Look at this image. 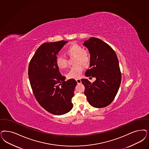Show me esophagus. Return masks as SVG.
Wrapping results in <instances>:
<instances>
[{"instance_id":"esophagus-1","label":"esophagus","mask_w":149,"mask_h":149,"mask_svg":"<svg viewBox=\"0 0 149 149\" xmlns=\"http://www.w3.org/2000/svg\"><path fill=\"white\" fill-rule=\"evenodd\" d=\"M76 81H77V84H81V80L80 79H77Z\"/></svg>"}]
</instances>
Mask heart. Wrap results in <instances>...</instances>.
<instances>
[{"label":"heart","mask_w":149,"mask_h":149,"mask_svg":"<svg viewBox=\"0 0 149 149\" xmlns=\"http://www.w3.org/2000/svg\"><path fill=\"white\" fill-rule=\"evenodd\" d=\"M66 53L69 56H76L75 64L68 72L67 77L69 79H77L80 77L84 65H87L90 62V56L85 52V48L78 44H72L67 48ZM82 63L81 64V63ZM56 66L61 69H64L68 66L67 58L62 56H59L56 58Z\"/></svg>","instance_id":"1"}]
</instances>
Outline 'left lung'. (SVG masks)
Returning <instances> with one entry per match:
<instances>
[{"mask_svg":"<svg viewBox=\"0 0 149 149\" xmlns=\"http://www.w3.org/2000/svg\"><path fill=\"white\" fill-rule=\"evenodd\" d=\"M83 45L90 54V69L85 76L96 79L93 83L86 79L81 80L85 87V95L93 107H105L113 101L121 83L118 58L108 44L97 38L91 37Z\"/></svg>","mask_w":149,"mask_h":149,"instance_id":"obj_1","label":"left lung"}]
</instances>
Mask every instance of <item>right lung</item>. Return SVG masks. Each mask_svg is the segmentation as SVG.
<instances>
[{
	"label": "right lung",
	"mask_w": 149,
	"mask_h": 149,
	"mask_svg": "<svg viewBox=\"0 0 149 149\" xmlns=\"http://www.w3.org/2000/svg\"><path fill=\"white\" fill-rule=\"evenodd\" d=\"M68 41H61L42 44L38 48L30 62L28 74L31 88L37 102L48 112L62 115L72 107L77 82L60 73L56 66V55Z\"/></svg>",
	"instance_id": "1"
}]
</instances>
